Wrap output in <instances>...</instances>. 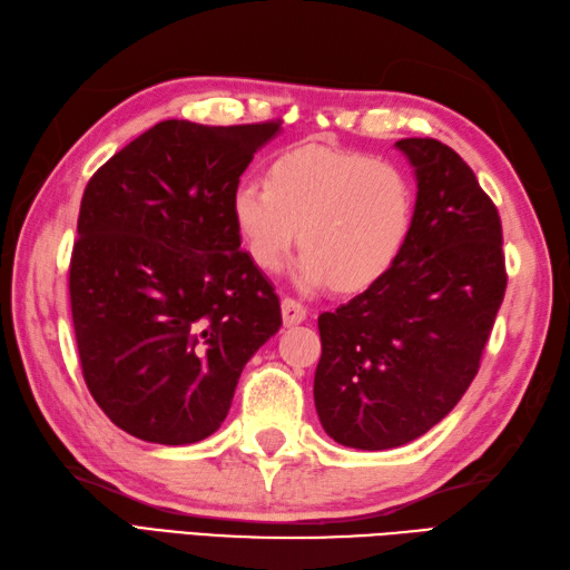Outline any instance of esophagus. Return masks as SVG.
<instances>
[{
    "instance_id": "1",
    "label": "esophagus",
    "mask_w": 570,
    "mask_h": 570,
    "mask_svg": "<svg viewBox=\"0 0 570 570\" xmlns=\"http://www.w3.org/2000/svg\"><path fill=\"white\" fill-rule=\"evenodd\" d=\"M305 320H307V307L293 297H285L283 299V322L287 326H293V324H299Z\"/></svg>"
}]
</instances>
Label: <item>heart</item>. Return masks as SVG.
Returning a JSON list of instances; mask_svg holds the SVG:
<instances>
[{
    "label": "heart",
    "mask_w": 570,
    "mask_h": 570,
    "mask_svg": "<svg viewBox=\"0 0 570 570\" xmlns=\"http://www.w3.org/2000/svg\"><path fill=\"white\" fill-rule=\"evenodd\" d=\"M232 222L248 261L263 273L285 263L295 238L299 285L332 281L356 293L395 265L407 242L414 193L395 163L326 144H302L275 156L265 183L242 180Z\"/></svg>",
    "instance_id": "b5f03b06"
}]
</instances>
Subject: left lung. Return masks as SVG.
<instances>
[{
    "instance_id": "left-lung-1",
    "label": "left lung",
    "mask_w": 570,
    "mask_h": 570,
    "mask_svg": "<svg viewBox=\"0 0 570 570\" xmlns=\"http://www.w3.org/2000/svg\"><path fill=\"white\" fill-rule=\"evenodd\" d=\"M395 146L416 178L407 242L381 281L320 314V422L363 451L410 444L456 407L508 287L500 214L475 173L436 138Z\"/></svg>"
}]
</instances>
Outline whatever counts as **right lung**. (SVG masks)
Returning <instances> with one entry per match:
<instances>
[{"mask_svg":"<svg viewBox=\"0 0 570 570\" xmlns=\"http://www.w3.org/2000/svg\"><path fill=\"white\" fill-rule=\"evenodd\" d=\"M281 121L156 124L85 187L70 307L87 390L126 434L185 446L217 432L244 365L283 324L242 250L232 193Z\"/></svg>","mask_w":570,"mask_h":570,"instance_id":"obj_1","label":"right lung"}]
</instances>
